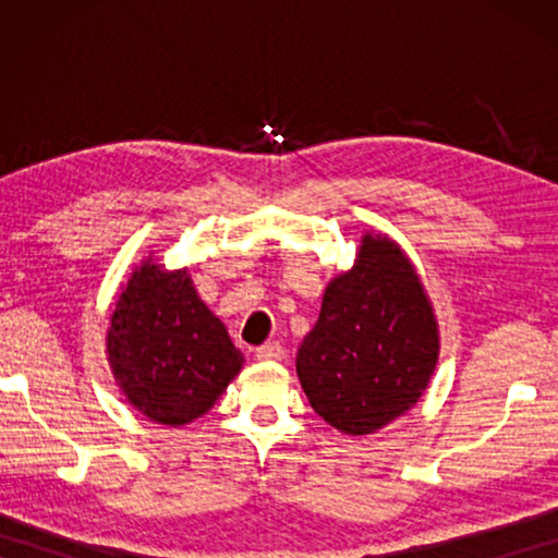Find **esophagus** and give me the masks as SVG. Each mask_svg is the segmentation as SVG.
<instances>
[{"label":"esophagus","instance_id":"1","mask_svg":"<svg viewBox=\"0 0 558 558\" xmlns=\"http://www.w3.org/2000/svg\"><path fill=\"white\" fill-rule=\"evenodd\" d=\"M256 357L258 361H281L284 357V348L281 342H264V345L256 348Z\"/></svg>","mask_w":558,"mask_h":558}]
</instances>
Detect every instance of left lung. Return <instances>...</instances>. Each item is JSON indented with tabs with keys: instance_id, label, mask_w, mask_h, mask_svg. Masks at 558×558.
<instances>
[{
	"instance_id": "obj_1",
	"label": "left lung",
	"mask_w": 558,
	"mask_h": 558,
	"mask_svg": "<svg viewBox=\"0 0 558 558\" xmlns=\"http://www.w3.org/2000/svg\"><path fill=\"white\" fill-rule=\"evenodd\" d=\"M437 355V319L414 266L393 241L368 233L353 269L325 289L296 376L327 424L371 434L414 407Z\"/></svg>"
}]
</instances>
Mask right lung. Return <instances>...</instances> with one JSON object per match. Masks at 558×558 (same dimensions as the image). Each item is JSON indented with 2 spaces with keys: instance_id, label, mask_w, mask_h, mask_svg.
I'll list each match as a JSON object with an SVG mask.
<instances>
[{
  "instance_id": "right-lung-1",
  "label": "right lung",
  "mask_w": 558,
  "mask_h": 558,
  "mask_svg": "<svg viewBox=\"0 0 558 558\" xmlns=\"http://www.w3.org/2000/svg\"><path fill=\"white\" fill-rule=\"evenodd\" d=\"M106 345L129 403L170 426L203 416L243 365L187 271L167 274L151 258L119 294Z\"/></svg>"
}]
</instances>
